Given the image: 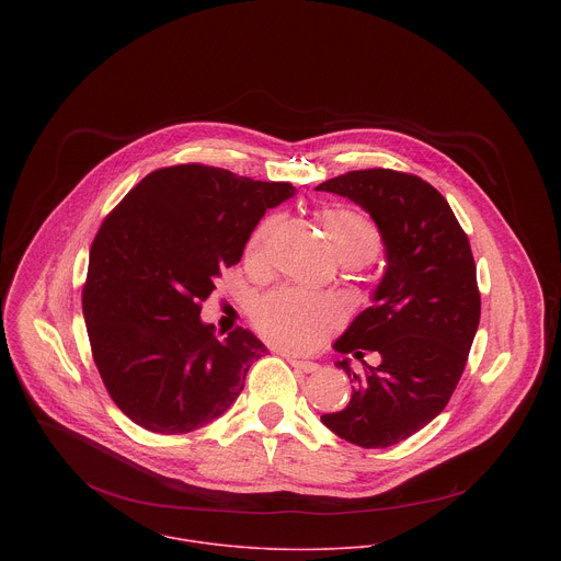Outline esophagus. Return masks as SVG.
I'll return each instance as SVG.
<instances>
[{
  "mask_svg": "<svg viewBox=\"0 0 561 561\" xmlns=\"http://www.w3.org/2000/svg\"><path fill=\"white\" fill-rule=\"evenodd\" d=\"M287 360H289V365H291L294 369L305 371V374H316V371L320 369V365L313 363V360H300V358H296V356H287Z\"/></svg>",
  "mask_w": 561,
  "mask_h": 561,
  "instance_id": "esophagus-1",
  "label": "esophagus"
}]
</instances>
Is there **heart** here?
Masks as SVG:
<instances>
[{"instance_id":"heart-1","label":"heart","mask_w":561,"mask_h":561,"mask_svg":"<svg viewBox=\"0 0 561 561\" xmlns=\"http://www.w3.org/2000/svg\"><path fill=\"white\" fill-rule=\"evenodd\" d=\"M321 229L330 241L334 254L347 267H358L371 261L380 250L378 227L358 209L325 207L318 214ZM272 229V220L261 222L245 245V254L256 259L263 241ZM343 307L328 296H311L296 289H276L259 298L252 307V321L256 330L278 347L291 352L316 350L321 341L339 325Z\"/></svg>"}]
</instances>
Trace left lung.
Returning a JSON list of instances; mask_svg holds the SVG:
<instances>
[{
  "instance_id": "obj_1",
  "label": "left lung",
  "mask_w": 561,
  "mask_h": 561,
  "mask_svg": "<svg viewBox=\"0 0 561 561\" xmlns=\"http://www.w3.org/2000/svg\"><path fill=\"white\" fill-rule=\"evenodd\" d=\"M316 190L360 205L380 229L387 272L334 350L362 360L352 400L321 423L365 449L398 445L438 416L451 400L480 325L481 300L471 243L445 196L421 176L389 168L352 170Z\"/></svg>"
}]
</instances>
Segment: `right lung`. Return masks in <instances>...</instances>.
Returning a JSON list of instances; mask_svg holds the SVG:
<instances>
[{
    "label": "right lung",
    "instance_id": "1",
    "mask_svg": "<svg viewBox=\"0 0 561 561\" xmlns=\"http://www.w3.org/2000/svg\"><path fill=\"white\" fill-rule=\"evenodd\" d=\"M294 192L291 183L179 163L147 174L103 220L81 307L101 380L134 423L187 434L238 400L265 345L243 328L216 336L201 302L240 263L263 214Z\"/></svg>",
    "mask_w": 561,
    "mask_h": 561
}]
</instances>
